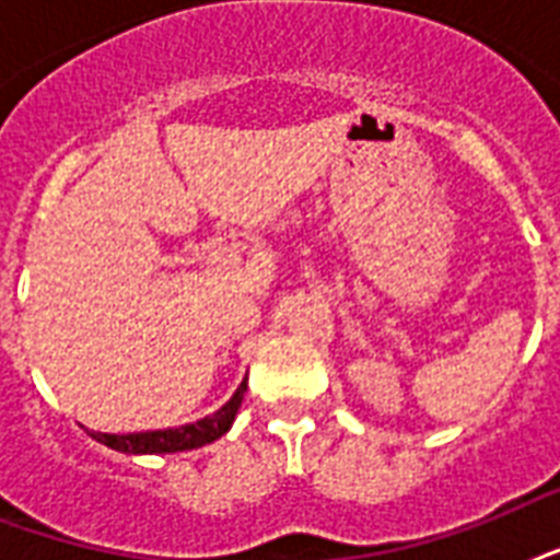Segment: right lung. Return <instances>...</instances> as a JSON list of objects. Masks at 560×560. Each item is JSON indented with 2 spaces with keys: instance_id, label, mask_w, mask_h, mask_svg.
I'll use <instances>...</instances> for the list:
<instances>
[{
  "instance_id": "1",
  "label": "right lung",
  "mask_w": 560,
  "mask_h": 560,
  "mask_svg": "<svg viewBox=\"0 0 560 560\" xmlns=\"http://www.w3.org/2000/svg\"><path fill=\"white\" fill-rule=\"evenodd\" d=\"M246 392V377L241 381V386L235 389V395L211 416L200 418V421H191V424L183 427H168V430H144V433H101V430H86V433L95 439V442L107 444L118 453H179V451H194V447H202V444L218 442L220 435L229 433V427L235 421L237 409H241V400H244Z\"/></svg>"
}]
</instances>
